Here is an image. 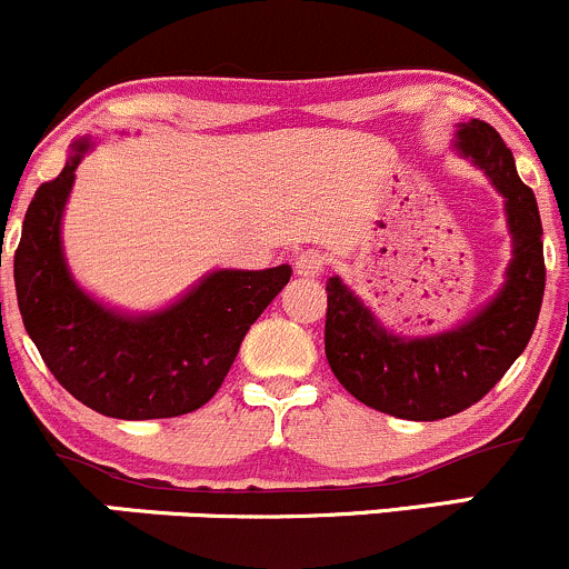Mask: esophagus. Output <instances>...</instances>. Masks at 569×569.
Here are the masks:
<instances>
[{
    "mask_svg": "<svg viewBox=\"0 0 569 569\" xmlns=\"http://www.w3.org/2000/svg\"><path fill=\"white\" fill-rule=\"evenodd\" d=\"M325 267H327V256L321 253V250H313V248L297 256V264H295L300 278H319V274L325 272Z\"/></svg>",
    "mask_w": 569,
    "mask_h": 569,
    "instance_id": "obj_1",
    "label": "esophagus"
}]
</instances>
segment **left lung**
Segmentation results:
<instances>
[{
	"label": "left lung",
	"instance_id": "8db88e82",
	"mask_svg": "<svg viewBox=\"0 0 569 569\" xmlns=\"http://www.w3.org/2000/svg\"><path fill=\"white\" fill-rule=\"evenodd\" d=\"M456 147L505 196L512 261L499 295L456 330L400 338L343 280L327 283L325 351L332 373L365 406L400 420H445L486 398L529 343L546 295L540 212L512 152L482 119L460 124Z\"/></svg>",
	"mask_w": 569,
	"mask_h": 569
}]
</instances>
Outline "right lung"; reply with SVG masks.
<instances>
[{"instance_id": "obj_1", "label": "right lung", "mask_w": 569, "mask_h": 569, "mask_svg": "<svg viewBox=\"0 0 569 569\" xmlns=\"http://www.w3.org/2000/svg\"><path fill=\"white\" fill-rule=\"evenodd\" d=\"M89 141L27 209L13 274L18 310L40 357L76 400L117 420L201 409L223 385L239 343L291 267L218 269L169 308L124 316L81 291L62 253V212Z\"/></svg>"}]
</instances>
